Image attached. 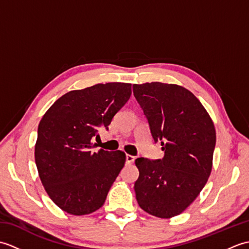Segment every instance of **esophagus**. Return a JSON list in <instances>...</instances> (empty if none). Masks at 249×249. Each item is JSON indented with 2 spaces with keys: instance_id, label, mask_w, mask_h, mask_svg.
Segmentation results:
<instances>
[{
  "instance_id": "obj_1",
  "label": "esophagus",
  "mask_w": 249,
  "mask_h": 249,
  "mask_svg": "<svg viewBox=\"0 0 249 249\" xmlns=\"http://www.w3.org/2000/svg\"><path fill=\"white\" fill-rule=\"evenodd\" d=\"M134 161H135V156L129 155V154L126 155V163H127V165H130V163H133Z\"/></svg>"
}]
</instances>
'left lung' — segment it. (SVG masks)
<instances>
[{"label": "left lung", "mask_w": 249, "mask_h": 249, "mask_svg": "<svg viewBox=\"0 0 249 249\" xmlns=\"http://www.w3.org/2000/svg\"><path fill=\"white\" fill-rule=\"evenodd\" d=\"M133 89L153 139L163 151L161 160H136V198L146 213L171 218L186 210L208 182L216 143L213 121L181 86L146 82Z\"/></svg>", "instance_id": "obj_1"}]
</instances>
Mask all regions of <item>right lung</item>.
Segmentation results:
<instances>
[{"label": "right lung", "instance_id": "add662e5", "mask_svg": "<svg viewBox=\"0 0 249 249\" xmlns=\"http://www.w3.org/2000/svg\"><path fill=\"white\" fill-rule=\"evenodd\" d=\"M131 84L98 83L63 95L40 120L35 162L50 199L71 215L102 208L110 187L125 165L122 151L92 152V138L108 129L127 103Z\"/></svg>", "mask_w": 249, "mask_h": 249}]
</instances>
